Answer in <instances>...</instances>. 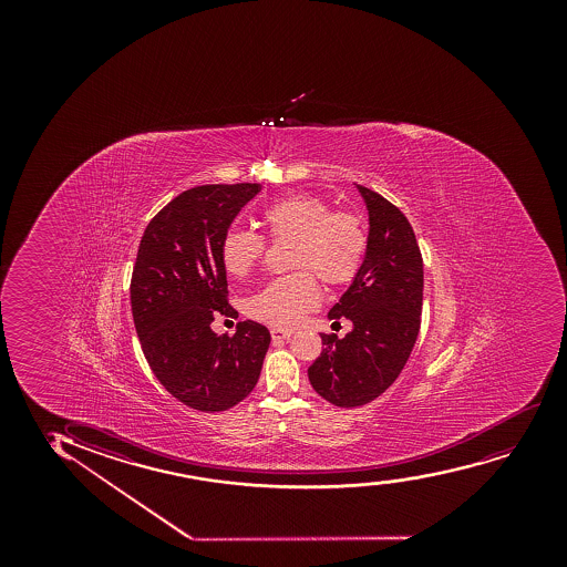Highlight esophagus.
<instances>
[{"instance_id": "1", "label": "esophagus", "mask_w": 567, "mask_h": 567, "mask_svg": "<svg viewBox=\"0 0 567 567\" xmlns=\"http://www.w3.org/2000/svg\"><path fill=\"white\" fill-rule=\"evenodd\" d=\"M270 334H272L274 340H286L291 337V331H286V329H278V327H274V329H270Z\"/></svg>"}]
</instances>
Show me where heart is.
Listing matches in <instances>:
<instances>
[{
    "mask_svg": "<svg viewBox=\"0 0 567 567\" xmlns=\"http://www.w3.org/2000/svg\"><path fill=\"white\" fill-rule=\"evenodd\" d=\"M260 223L270 241H293L287 265L293 274L270 281L248 300V313L267 326L287 329L318 307V278L327 289L348 286L358 276L369 249L363 217L350 209H332L313 195H289L268 204ZM267 241L251 230L223 236V267L246 278L259 267Z\"/></svg>",
    "mask_w": 567,
    "mask_h": 567,
    "instance_id": "b5f03b06",
    "label": "heart"
}]
</instances>
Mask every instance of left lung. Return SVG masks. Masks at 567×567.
<instances>
[{
    "mask_svg": "<svg viewBox=\"0 0 567 567\" xmlns=\"http://www.w3.org/2000/svg\"><path fill=\"white\" fill-rule=\"evenodd\" d=\"M358 189L369 209V249L329 312L353 329L344 339L323 332V350L308 369L313 390L340 409L371 403L398 380L422 323L423 259L411 223L384 196Z\"/></svg>",
    "mask_w": 567,
    "mask_h": 567,
    "instance_id": "8db88e82",
    "label": "left lung"
}]
</instances>
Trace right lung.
Returning a JSON list of instances; mask_svg holds the SVG:
<instances>
[{"label": "right lung", "mask_w": 567, "mask_h": 567, "mask_svg": "<svg viewBox=\"0 0 567 567\" xmlns=\"http://www.w3.org/2000/svg\"><path fill=\"white\" fill-rule=\"evenodd\" d=\"M259 183L200 185L177 195L145 227L132 270L134 326L156 380L177 401L223 412L248 398L270 344L267 327L240 321L215 334V313L228 305L221 241Z\"/></svg>", "instance_id": "add662e5"}]
</instances>
